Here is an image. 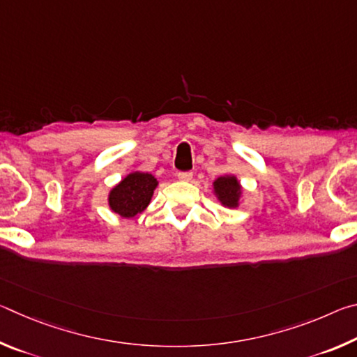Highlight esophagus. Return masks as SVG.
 <instances>
[{"mask_svg": "<svg viewBox=\"0 0 357 357\" xmlns=\"http://www.w3.org/2000/svg\"><path fill=\"white\" fill-rule=\"evenodd\" d=\"M192 176H193V174L190 172H181V173H178V179L179 181H190Z\"/></svg>", "mask_w": 357, "mask_h": 357, "instance_id": "esophagus-1", "label": "esophagus"}]
</instances>
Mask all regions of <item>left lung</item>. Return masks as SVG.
Masks as SVG:
<instances>
[{
  "instance_id": "left-lung-1",
  "label": "left lung",
  "mask_w": 357,
  "mask_h": 357,
  "mask_svg": "<svg viewBox=\"0 0 357 357\" xmlns=\"http://www.w3.org/2000/svg\"><path fill=\"white\" fill-rule=\"evenodd\" d=\"M213 193L222 206L229 209L239 208L244 198L243 185H241L239 179L233 176V174H223V176L214 179Z\"/></svg>"
}]
</instances>
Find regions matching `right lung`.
Masks as SVG:
<instances>
[{"label":"right lung","instance_id":"obj_1","mask_svg":"<svg viewBox=\"0 0 357 357\" xmlns=\"http://www.w3.org/2000/svg\"><path fill=\"white\" fill-rule=\"evenodd\" d=\"M157 185H159V181L151 173L132 172L126 174L108 192V208L119 217L130 219L149 206Z\"/></svg>","mask_w":357,"mask_h":357}]
</instances>
